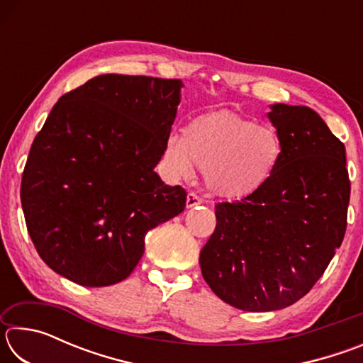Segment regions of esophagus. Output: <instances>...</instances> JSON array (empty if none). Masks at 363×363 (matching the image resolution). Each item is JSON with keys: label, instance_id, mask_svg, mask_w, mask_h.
Returning a JSON list of instances; mask_svg holds the SVG:
<instances>
[{"label": "esophagus", "instance_id": "1", "mask_svg": "<svg viewBox=\"0 0 363 363\" xmlns=\"http://www.w3.org/2000/svg\"><path fill=\"white\" fill-rule=\"evenodd\" d=\"M203 203V200L200 199L199 195L196 194H194V192H190L189 195H187V201H186V205H187V208H194V206H199V205H201Z\"/></svg>", "mask_w": 363, "mask_h": 363}]
</instances>
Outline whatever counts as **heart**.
I'll list each match as a JSON object with an SVG mask.
<instances>
[{
	"instance_id": "obj_1",
	"label": "heart",
	"mask_w": 363,
	"mask_h": 363,
	"mask_svg": "<svg viewBox=\"0 0 363 363\" xmlns=\"http://www.w3.org/2000/svg\"><path fill=\"white\" fill-rule=\"evenodd\" d=\"M284 155L280 134L270 125L232 112L200 115L189 121L182 138L164 143L163 163L182 179L203 169V182L213 195L238 200L256 194L275 174Z\"/></svg>"
}]
</instances>
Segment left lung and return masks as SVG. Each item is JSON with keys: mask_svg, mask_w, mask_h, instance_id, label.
<instances>
[{"mask_svg": "<svg viewBox=\"0 0 363 363\" xmlns=\"http://www.w3.org/2000/svg\"><path fill=\"white\" fill-rule=\"evenodd\" d=\"M284 155L256 194L216 205V230L200 251L206 284L248 312L279 311L309 293L341 247L351 182L346 149L306 106L272 104Z\"/></svg>", "mask_w": 363, "mask_h": 363, "instance_id": "1", "label": "left lung"}]
</instances>
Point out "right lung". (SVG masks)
I'll return each mask as SVG.
<instances>
[{"label":"right lung","instance_id":"1","mask_svg":"<svg viewBox=\"0 0 363 363\" xmlns=\"http://www.w3.org/2000/svg\"><path fill=\"white\" fill-rule=\"evenodd\" d=\"M181 79L99 75L64 94L35 138L21 200L36 251L83 286L125 280L145 233L186 208V190L155 173Z\"/></svg>","mask_w":363,"mask_h":363}]
</instances>
